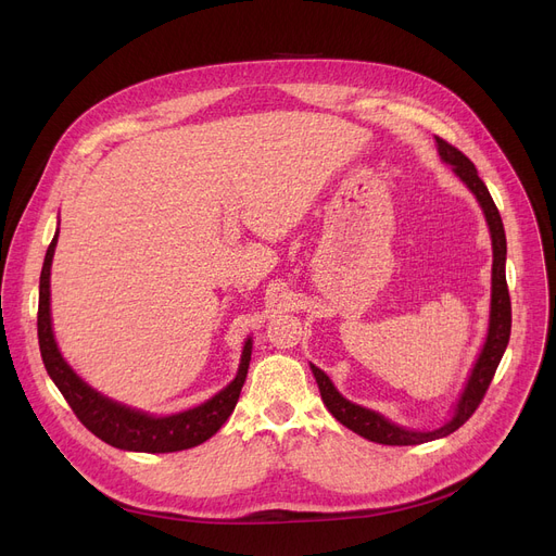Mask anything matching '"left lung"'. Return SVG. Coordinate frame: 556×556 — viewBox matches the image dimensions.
<instances>
[{
  "mask_svg": "<svg viewBox=\"0 0 556 556\" xmlns=\"http://www.w3.org/2000/svg\"><path fill=\"white\" fill-rule=\"evenodd\" d=\"M437 147H439V155L441 161L453 165L455 174L468 185V190L475 194V199L480 201L484 217L491 230V242H493V278H491V319H489V334L484 341V349L472 366V374L468 378V384L462 393V399L455 407V416L445 422L443 428L432 430V432H414V430H405L399 428L395 422L387 420L384 416H380L374 409L359 407L351 401L343 399V395L334 389V384L330 382V378L321 371L319 366L312 364V374L316 378V384H319L324 405L328 407V412L346 426L349 430H353L355 434L376 441L382 445H418V443H428L441 437L453 434L455 430H459L464 422L475 414V409L480 407L484 393L495 376V368L505 355V349L509 343V334H511V301H509V289H507V276H505V262H507V237H505V226H502L497 207L486 190L484 180L478 176V169L468 161V157L453 144H447L445 140L437 138Z\"/></svg>",
  "mask_w": 556,
  "mask_h": 556,
  "instance_id": "8db88e82",
  "label": "left lung"
}]
</instances>
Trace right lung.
<instances>
[{
    "label": "right lung",
    "mask_w": 556,
    "mask_h": 556,
    "mask_svg": "<svg viewBox=\"0 0 556 556\" xmlns=\"http://www.w3.org/2000/svg\"><path fill=\"white\" fill-rule=\"evenodd\" d=\"M59 242V230L51 240L45 264L40 271V296H38V341H40V355L45 362V368L49 378L54 380L63 399L76 414V418L84 426L119 451H134V453H176L188 451L203 441L213 437L228 416L232 414L240 391L244 387L249 362H251V349L253 343L247 339L240 371H237L235 380L222 389L217 395H213L207 403L180 412L174 416H149L144 412L130 409L126 405H119L111 399H105L99 391L88 387L81 378H78L70 364L63 359L54 330H51V314H49V276H51V260H54Z\"/></svg>",
    "instance_id": "add662e5"
}]
</instances>
